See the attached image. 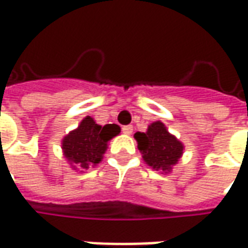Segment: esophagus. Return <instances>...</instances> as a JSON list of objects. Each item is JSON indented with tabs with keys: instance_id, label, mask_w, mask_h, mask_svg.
Wrapping results in <instances>:
<instances>
[{
	"instance_id": "esophagus-1",
	"label": "esophagus",
	"mask_w": 248,
	"mask_h": 248,
	"mask_svg": "<svg viewBox=\"0 0 248 248\" xmlns=\"http://www.w3.org/2000/svg\"><path fill=\"white\" fill-rule=\"evenodd\" d=\"M132 132H133L132 125H124V127H123V133H124V135H132Z\"/></svg>"
}]
</instances>
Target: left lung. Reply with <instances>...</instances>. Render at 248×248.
<instances>
[{"instance_id":"8db88e82","label":"left lung","mask_w":248,"mask_h":248,"mask_svg":"<svg viewBox=\"0 0 248 248\" xmlns=\"http://www.w3.org/2000/svg\"><path fill=\"white\" fill-rule=\"evenodd\" d=\"M135 139L145 164L161 173H171L183 156L184 144L168 132L161 121L149 124L145 132H136Z\"/></svg>"}]
</instances>
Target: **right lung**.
I'll return each mask as SVG.
<instances>
[{
    "label": "right lung",
    "instance_id": "add662e5",
    "mask_svg": "<svg viewBox=\"0 0 248 248\" xmlns=\"http://www.w3.org/2000/svg\"><path fill=\"white\" fill-rule=\"evenodd\" d=\"M120 131L117 124L100 125L91 116H87L76 129L71 131L61 140L64 157L73 170L96 167L103 160L110 139L117 136Z\"/></svg>",
    "mask_w": 248,
    "mask_h": 248
}]
</instances>
